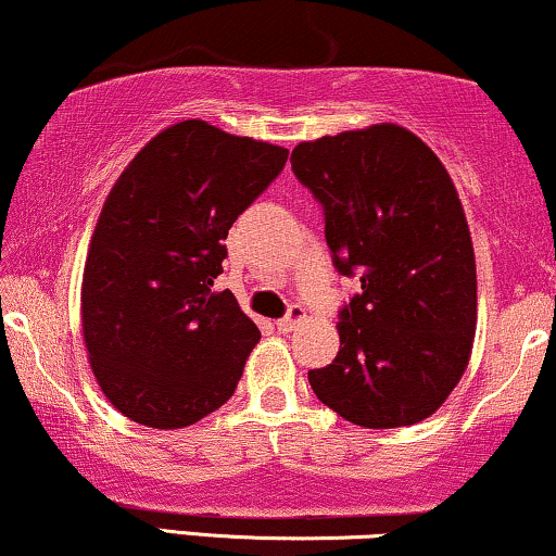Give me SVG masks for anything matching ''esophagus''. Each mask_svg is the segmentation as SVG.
<instances>
[{
  "mask_svg": "<svg viewBox=\"0 0 556 556\" xmlns=\"http://www.w3.org/2000/svg\"><path fill=\"white\" fill-rule=\"evenodd\" d=\"M305 320V311H302L300 305H294L290 313H287V318L277 320V330L279 333H292V330L300 328V323Z\"/></svg>",
  "mask_w": 556,
  "mask_h": 556,
  "instance_id": "34e87169",
  "label": "esophagus"
}]
</instances>
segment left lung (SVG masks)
Instances as JSON below:
<instances>
[{
	"label": "left lung",
	"instance_id": "obj_1",
	"mask_svg": "<svg viewBox=\"0 0 556 556\" xmlns=\"http://www.w3.org/2000/svg\"><path fill=\"white\" fill-rule=\"evenodd\" d=\"M292 172L326 215V241L362 292L343 305L341 349L307 379L364 428L433 416L465 375L477 328L472 236L446 166L395 123L302 140Z\"/></svg>",
	"mask_w": 556,
	"mask_h": 556
}]
</instances>
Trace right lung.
Masks as SVG:
<instances>
[{"mask_svg":"<svg viewBox=\"0 0 556 556\" xmlns=\"http://www.w3.org/2000/svg\"><path fill=\"white\" fill-rule=\"evenodd\" d=\"M290 151L215 128L168 125L112 185L81 279L97 384L125 418L174 431L236 392L262 333L233 292H215L230 226Z\"/></svg>","mask_w":556,"mask_h":556,"instance_id":"1","label":"right lung"}]
</instances>
